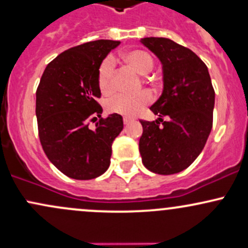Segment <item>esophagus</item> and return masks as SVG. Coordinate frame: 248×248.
Returning a JSON list of instances; mask_svg holds the SVG:
<instances>
[{
  "instance_id": "obj_1",
  "label": "esophagus",
  "mask_w": 248,
  "mask_h": 248,
  "mask_svg": "<svg viewBox=\"0 0 248 248\" xmlns=\"http://www.w3.org/2000/svg\"><path fill=\"white\" fill-rule=\"evenodd\" d=\"M133 121V119H130V118H127V116H124V124H130V122Z\"/></svg>"
}]
</instances>
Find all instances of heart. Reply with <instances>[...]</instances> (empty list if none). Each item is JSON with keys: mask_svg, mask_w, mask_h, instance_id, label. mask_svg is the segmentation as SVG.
I'll return each mask as SVG.
<instances>
[{"mask_svg": "<svg viewBox=\"0 0 248 248\" xmlns=\"http://www.w3.org/2000/svg\"><path fill=\"white\" fill-rule=\"evenodd\" d=\"M122 62L132 68L138 74L146 76L153 70L154 59L148 51L142 49H133L121 56ZM114 73H115V61L113 58H106L100 63L97 69V86L103 94H110L114 91ZM153 97L149 92H141L137 95H115L106 102V109L109 113L121 114L124 116H135L141 113Z\"/></svg>", "mask_w": 248, "mask_h": 248, "instance_id": "1", "label": "heart"}]
</instances>
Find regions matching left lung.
I'll use <instances>...</instances> for the list:
<instances>
[{"label":"left lung","mask_w":248,"mask_h":248,"mask_svg":"<svg viewBox=\"0 0 248 248\" xmlns=\"http://www.w3.org/2000/svg\"><path fill=\"white\" fill-rule=\"evenodd\" d=\"M141 42L161 61L164 92L151 107L159 119L140 121L139 151L147 170L170 175L189 167L205 147L213 126L216 93L207 66L190 49L165 37Z\"/></svg>","instance_id":"8db88e82"}]
</instances>
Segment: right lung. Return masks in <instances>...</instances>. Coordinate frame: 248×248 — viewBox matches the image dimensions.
Returning a JSON list of instances; mask_svg holds the SVG:
<instances>
[{
    "label": "right lung",
    "instance_id": "add662e5",
    "mask_svg": "<svg viewBox=\"0 0 248 248\" xmlns=\"http://www.w3.org/2000/svg\"><path fill=\"white\" fill-rule=\"evenodd\" d=\"M120 41L82 43L46 67L36 91L40 142L56 168L72 179L91 180L108 170L111 143L124 128L122 116L101 118L97 69ZM99 117L98 120L97 118ZM98 122L89 128L91 121Z\"/></svg>",
    "mask_w": 248,
    "mask_h": 248
}]
</instances>
